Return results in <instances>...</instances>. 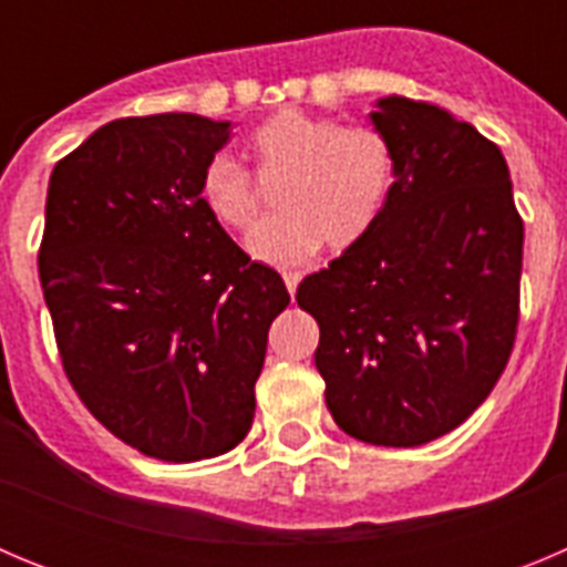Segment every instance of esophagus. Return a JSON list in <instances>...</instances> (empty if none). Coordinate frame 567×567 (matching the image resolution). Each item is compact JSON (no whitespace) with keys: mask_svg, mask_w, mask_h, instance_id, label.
Returning a JSON list of instances; mask_svg holds the SVG:
<instances>
[{"mask_svg":"<svg viewBox=\"0 0 567 567\" xmlns=\"http://www.w3.org/2000/svg\"><path fill=\"white\" fill-rule=\"evenodd\" d=\"M284 284H287V292L295 295V289L300 284V272H284Z\"/></svg>","mask_w":567,"mask_h":567,"instance_id":"1","label":"esophagus"}]
</instances>
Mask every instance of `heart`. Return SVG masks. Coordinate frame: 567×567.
Instances as JSON below:
<instances>
[{"mask_svg": "<svg viewBox=\"0 0 567 567\" xmlns=\"http://www.w3.org/2000/svg\"><path fill=\"white\" fill-rule=\"evenodd\" d=\"M247 155L260 184H272L278 215L249 233L247 252L269 267H295L320 244L352 249L374 227L394 178L385 135L329 115L280 110L249 133ZM198 198L227 229H247L260 213V189L249 169L218 153L198 175Z\"/></svg>", "mask_w": 567, "mask_h": 567, "instance_id": "b5f03b06", "label": "heart"}]
</instances>
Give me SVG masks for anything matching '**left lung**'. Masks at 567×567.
<instances>
[{"instance_id":"8db88e82","label":"left lung","mask_w":567,"mask_h":567,"mask_svg":"<svg viewBox=\"0 0 567 567\" xmlns=\"http://www.w3.org/2000/svg\"><path fill=\"white\" fill-rule=\"evenodd\" d=\"M394 155L374 227L300 280L320 327L315 365L349 437L412 449L477 412L519 323L523 218L503 153L434 104L380 99Z\"/></svg>"}]
</instances>
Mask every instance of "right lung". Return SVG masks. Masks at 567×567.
Listing matches in <instances>:
<instances>
[{"mask_svg": "<svg viewBox=\"0 0 567 567\" xmlns=\"http://www.w3.org/2000/svg\"><path fill=\"white\" fill-rule=\"evenodd\" d=\"M229 122L115 118L53 167L39 278L59 358L110 434L167 463L227 454L255 417L280 275L198 198Z\"/></svg>", "mask_w": 567, "mask_h": 567, "instance_id": "obj_1", "label": "right lung"}]
</instances>
